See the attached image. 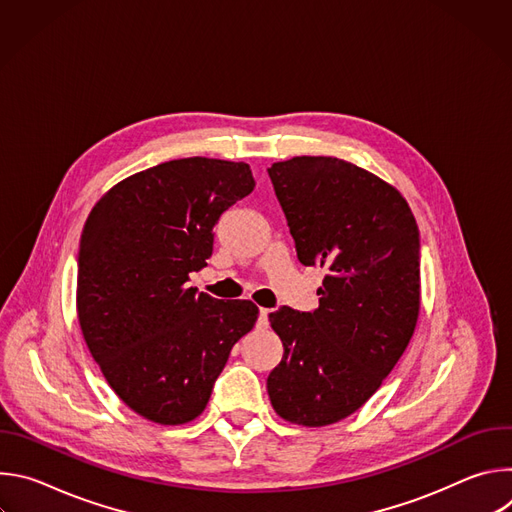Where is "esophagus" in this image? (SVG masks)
I'll list each match as a JSON object with an SVG mask.
<instances>
[{
  "mask_svg": "<svg viewBox=\"0 0 512 512\" xmlns=\"http://www.w3.org/2000/svg\"><path fill=\"white\" fill-rule=\"evenodd\" d=\"M267 324H269V310L261 308L259 310V318H257V326L259 328H267Z\"/></svg>",
  "mask_w": 512,
  "mask_h": 512,
  "instance_id": "obj_1",
  "label": "esophagus"
}]
</instances>
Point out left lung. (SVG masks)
<instances>
[{
  "label": "left lung",
  "mask_w": 512,
  "mask_h": 512,
  "mask_svg": "<svg viewBox=\"0 0 512 512\" xmlns=\"http://www.w3.org/2000/svg\"><path fill=\"white\" fill-rule=\"evenodd\" d=\"M302 265L328 271L320 306L269 316L283 358L267 377L273 409L322 427L367 403L405 352L419 316V229L405 198L338 158L267 170Z\"/></svg>",
  "instance_id": "obj_1"
}]
</instances>
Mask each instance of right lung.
<instances>
[{"label":"right lung","mask_w":512,"mask_h":512,"mask_svg":"<svg viewBox=\"0 0 512 512\" xmlns=\"http://www.w3.org/2000/svg\"><path fill=\"white\" fill-rule=\"evenodd\" d=\"M253 188L243 162L172 160L113 186L87 218L77 257L83 336L111 389L145 419L198 417L257 322L249 300L188 285L212 255L218 218Z\"/></svg>","instance_id":"1"}]
</instances>
